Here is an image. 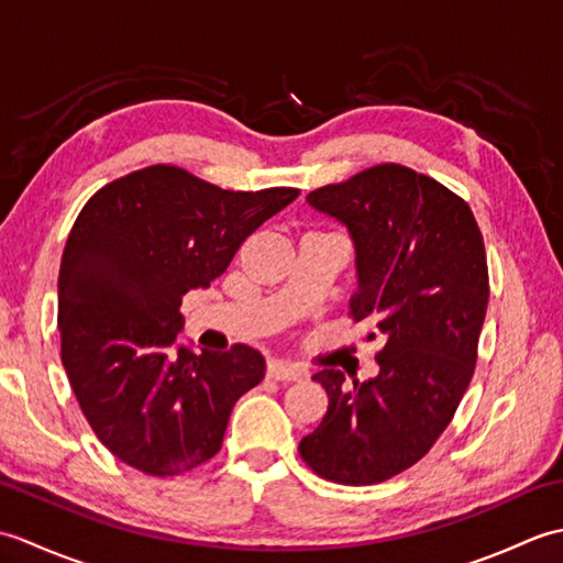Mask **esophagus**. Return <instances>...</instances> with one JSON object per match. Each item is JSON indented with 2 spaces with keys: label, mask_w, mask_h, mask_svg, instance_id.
I'll list each match as a JSON object with an SVG mask.
<instances>
[{
  "label": "esophagus",
  "mask_w": 563,
  "mask_h": 563,
  "mask_svg": "<svg viewBox=\"0 0 563 563\" xmlns=\"http://www.w3.org/2000/svg\"><path fill=\"white\" fill-rule=\"evenodd\" d=\"M305 375L307 373L302 367L280 363V361H271L268 367H266V377L275 379V382H297V379H302Z\"/></svg>",
  "instance_id": "34e87169"
}]
</instances>
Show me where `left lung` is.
<instances>
[{
  "mask_svg": "<svg viewBox=\"0 0 563 563\" xmlns=\"http://www.w3.org/2000/svg\"><path fill=\"white\" fill-rule=\"evenodd\" d=\"M307 200L349 227L351 319L369 321L367 339L379 336L382 349L375 379L345 387L336 367L314 375L329 409L300 454L333 484H379L435 445L470 387L488 305L484 236L464 198L394 162Z\"/></svg>",
  "mask_w": 563,
  "mask_h": 563,
  "instance_id": "obj_1",
  "label": "left lung"
}]
</instances>
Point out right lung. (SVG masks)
Segmentation results:
<instances>
[{
	"label": "right lung",
	"instance_id": "obj_1",
	"mask_svg": "<svg viewBox=\"0 0 563 563\" xmlns=\"http://www.w3.org/2000/svg\"><path fill=\"white\" fill-rule=\"evenodd\" d=\"M297 196L224 190L154 164L106 184L77 214L59 263V355L91 430L133 470L178 476L220 452L236 399L266 363L244 343L176 349L178 309Z\"/></svg>",
	"mask_w": 563,
	"mask_h": 563
}]
</instances>
